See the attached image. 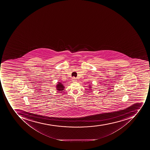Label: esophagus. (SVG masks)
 Returning a JSON list of instances; mask_svg holds the SVG:
<instances>
[{"label":"esophagus","mask_w":150,"mask_h":150,"mask_svg":"<svg viewBox=\"0 0 150 150\" xmlns=\"http://www.w3.org/2000/svg\"><path fill=\"white\" fill-rule=\"evenodd\" d=\"M72 81H76V78H75L74 77L72 78Z\"/></svg>","instance_id":"34e87169"}]
</instances>
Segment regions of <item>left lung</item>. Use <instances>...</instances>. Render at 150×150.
<instances>
[{"instance_id":"left-lung-1","label":"left lung","mask_w":150,"mask_h":150,"mask_svg":"<svg viewBox=\"0 0 150 150\" xmlns=\"http://www.w3.org/2000/svg\"><path fill=\"white\" fill-rule=\"evenodd\" d=\"M88 88H89V89H92V88H92V87H91V85H89V87H88Z\"/></svg>"}]
</instances>
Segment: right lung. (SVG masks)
I'll use <instances>...</instances> for the list:
<instances>
[{"label": "right lung", "mask_w": 150, "mask_h": 150, "mask_svg": "<svg viewBox=\"0 0 150 150\" xmlns=\"http://www.w3.org/2000/svg\"><path fill=\"white\" fill-rule=\"evenodd\" d=\"M57 84H56V90H57L59 92H60V93H62V91L63 90H64V88H65V86L63 85L62 83H60V82H58L57 83Z\"/></svg>", "instance_id": "obj_1"}]
</instances>
